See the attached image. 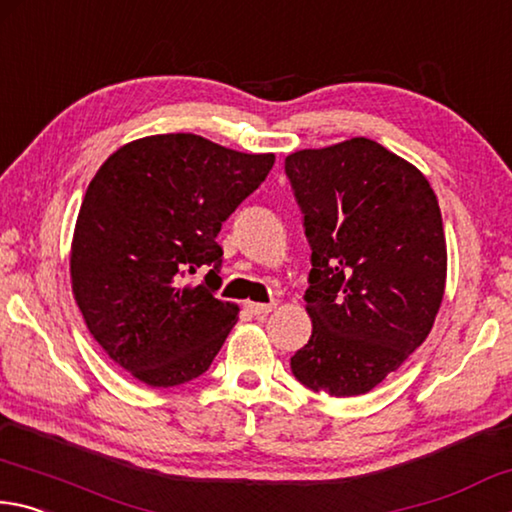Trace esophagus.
I'll return each instance as SVG.
<instances>
[{"mask_svg": "<svg viewBox=\"0 0 512 512\" xmlns=\"http://www.w3.org/2000/svg\"><path fill=\"white\" fill-rule=\"evenodd\" d=\"M245 308H247V312H251V315L263 317V315H270V312L276 308V303H254V301H247Z\"/></svg>", "mask_w": 512, "mask_h": 512, "instance_id": "obj_1", "label": "esophagus"}]
</instances>
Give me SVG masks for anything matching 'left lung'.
<instances>
[{
  "mask_svg": "<svg viewBox=\"0 0 512 512\" xmlns=\"http://www.w3.org/2000/svg\"><path fill=\"white\" fill-rule=\"evenodd\" d=\"M312 270L303 387L360 396L425 342L445 292L443 218L432 186L378 141L355 137L285 157Z\"/></svg>",
  "mask_w": 512,
  "mask_h": 512,
  "instance_id": "left-lung-1",
  "label": "left lung"
}]
</instances>
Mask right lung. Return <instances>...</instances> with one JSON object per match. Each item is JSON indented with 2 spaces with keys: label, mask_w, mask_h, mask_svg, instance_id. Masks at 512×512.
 Masks as SVG:
<instances>
[{
  "label": "right lung",
  "mask_w": 512,
  "mask_h": 512,
  "mask_svg": "<svg viewBox=\"0 0 512 512\" xmlns=\"http://www.w3.org/2000/svg\"><path fill=\"white\" fill-rule=\"evenodd\" d=\"M272 166L274 155L155 134L116 150L89 182L71 242V288L89 333L137 380L177 387L218 355L238 306L215 297V238ZM197 271L205 279L191 284Z\"/></svg>",
  "instance_id": "add662e5"
}]
</instances>
